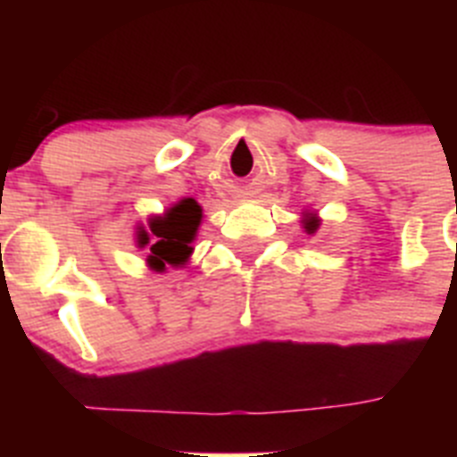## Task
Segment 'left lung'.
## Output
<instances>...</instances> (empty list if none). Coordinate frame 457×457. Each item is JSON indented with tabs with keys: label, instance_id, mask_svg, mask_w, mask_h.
I'll list each match as a JSON object with an SVG mask.
<instances>
[{
	"label": "left lung",
	"instance_id": "obj_1",
	"mask_svg": "<svg viewBox=\"0 0 457 457\" xmlns=\"http://www.w3.org/2000/svg\"><path fill=\"white\" fill-rule=\"evenodd\" d=\"M302 228H304L309 236H313V233L320 228V217L316 215V212H311V210H306L304 217H302Z\"/></svg>",
	"mask_w": 457,
	"mask_h": 457
}]
</instances>
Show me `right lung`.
Wrapping results in <instances>:
<instances>
[{"label": "right lung", "mask_w": 457, "mask_h": 457, "mask_svg": "<svg viewBox=\"0 0 457 457\" xmlns=\"http://www.w3.org/2000/svg\"><path fill=\"white\" fill-rule=\"evenodd\" d=\"M204 208L194 199H180L160 215H148L135 226V247L146 252V265L153 272L185 268L192 256Z\"/></svg>", "instance_id": "right-lung-1"}]
</instances>
